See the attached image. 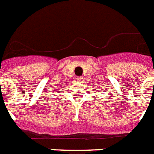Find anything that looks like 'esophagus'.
<instances>
[{"instance_id": "1", "label": "esophagus", "mask_w": 154, "mask_h": 154, "mask_svg": "<svg viewBox=\"0 0 154 154\" xmlns=\"http://www.w3.org/2000/svg\"><path fill=\"white\" fill-rule=\"evenodd\" d=\"M77 81H79V82H82L83 81V78L81 77H77Z\"/></svg>"}]
</instances>
